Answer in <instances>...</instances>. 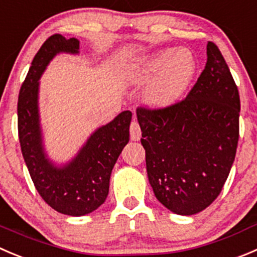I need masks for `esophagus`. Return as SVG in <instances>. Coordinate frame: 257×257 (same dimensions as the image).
<instances>
[{"label": "esophagus", "mask_w": 257, "mask_h": 257, "mask_svg": "<svg viewBox=\"0 0 257 257\" xmlns=\"http://www.w3.org/2000/svg\"><path fill=\"white\" fill-rule=\"evenodd\" d=\"M129 132H131V139L132 141H139L142 137V132H141V126L139 124L137 123L136 119L131 123V128H129Z\"/></svg>", "instance_id": "obj_1"}]
</instances>
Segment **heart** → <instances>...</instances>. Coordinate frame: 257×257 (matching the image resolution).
<instances>
[{
  "mask_svg": "<svg viewBox=\"0 0 257 257\" xmlns=\"http://www.w3.org/2000/svg\"><path fill=\"white\" fill-rule=\"evenodd\" d=\"M197 70V59L188 49L168 47L134 62L126 70L132 84L153 80L146 91V101L153 108H167L188 89Z\"/></svg>",
  "mask_w": 257,
  "mask_h": 257,
  "instance_id": "obj_1",
  "label": "heart"
}]
</instances>
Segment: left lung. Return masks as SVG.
<instances>
[{"label": "left lung", "instance_id": "obj_1", "mask_svg": "<svg viewBox=\"0 0 257 257\" xmlns=\"http://www.w3.org/2000/svg\"><path fill=\"white\" fill-rule=\"evenodd\" d=\"M149 183L173 213L195 215L220 195L236 156L240 95L222 54L207 44V62L186 99L137 109Z\"/></svg>", "mask_w": 257, "mask_h": 257}]
</instances>
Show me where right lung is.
<instances>
[{
    "mask_svg": "<svg viewBox=\"0 0 257 257\" xmlns=\"http://www.w3.org/2000/svg\"><path fill=\"white\" fill-rule=\"evenodd\" d=\"M61 52L79 54V40L52 35L32 60L17 103L19 138L25 163L42 200L57 212L78 217L105 202L113 167L129 142L132 113L121 111L110 123L96 129L71 161L55 164L42 142L39 80L50 61Z\"/></svg>",
    "mask_w": 257,
    "mask_h": 257,
    "instance_id": "right-lung-1",
    "label": "right lung"
}]
</instances>
